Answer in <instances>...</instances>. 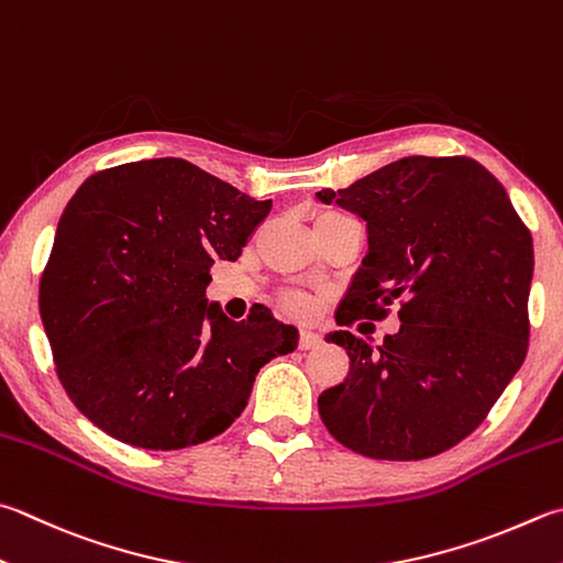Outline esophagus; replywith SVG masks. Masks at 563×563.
<instances>
[{"instance_id":"esophagus-1","label":"esophagus","mask_w":563,"mask_h":563,"mask_svg":"<svg viewBox=\"0 0 563 563\" xmlns=\"http://www.w3.org/2000/svg\"><path fill=\"white\" fill-rule=\"evenodd\" d=\"M323 343V335L311 331V328H303L301 335H299V347L301 350H311V347H318Z\"/></svg>"}]
</instances>
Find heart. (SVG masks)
I'll return each mask as SVG.
<instances>
[{
  "label": "heart",
  "mask_w": 563,
  "mask_h": 563,
  "mask_svg": "<svg viewBox=\"0 0 563 563\" xmlns=\"http://www.w3.org/2000/svg\"><path fill=\"white\" fill-rule=\"evenodd\" d=\"M286 306H289L291 311L303 313L306 309H309V299H306V296H301V294H289V296H286Z\"/></svg>",
  "instance_id": "heart-1"
}]
</instances>
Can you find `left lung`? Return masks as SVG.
Masks as SVG:
<instances>
[{"mask_svg":"<svg viewBox=\"0 0 563 563\" xmlns=\"http://www.w3.org/2000/svg\"><path fill=\"white\" fill-rule=\"evenodd\" d=\"M316 198L367 222V254L335 321H379L391 303L401 321L377 347L328 333L350 369L318 397L325 429L367 459L449 451L525 363L532 235L503 184L468 156H405Z\"/></svg>","mask_w":563,"mask_h":563,"instance_id":"obj_1","label":"left lung"}]
</instances>
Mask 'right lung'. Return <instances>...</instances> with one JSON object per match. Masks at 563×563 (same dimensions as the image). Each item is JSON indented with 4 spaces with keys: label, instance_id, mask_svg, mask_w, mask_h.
Segmentation results:
<instances>
[{
    "label": "right lung",
    "instance_id": "1",
    "mask_svg": "<svg viewBox=\"0 0 563 563\" xmlns=\"http://www.w3.org/2000/svg\"><path fill=\"white\" fill-rule=\"evenodd\" d=\"M272 200L184 158L92 174L68 200L38 311L73 405L112 439L176 451L218 437L260 369L299 331L257 303L230 321L208 303L216 260L235 262Z\"/></svg>",
    "mask_w": 563,
    "mask_h": 563
}]
</instances>
